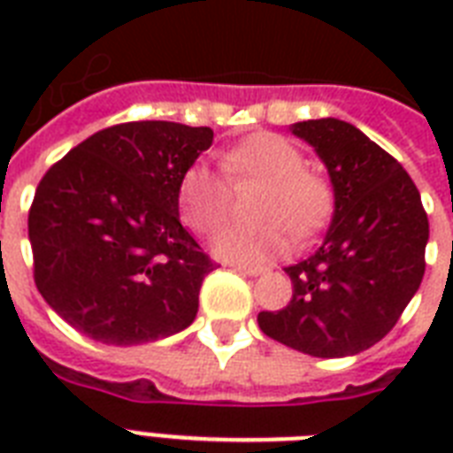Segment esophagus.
<instances>
[{
    "label": "esophagus",
    "instance_id": "34e87169",
    "mask_svg": "<svg viewBox=\"0 0 453 453\" xmlns=\"http://www.w3.org/2000/svg\"><path fill=\"white\" fill-rule=\"evenodd\" d=\"M230 268H233L234 273H240V275H249V277H258L265 273V268H261V265H242V263H233Z\"/></svg>",
    "mask_w": 453,
    "mask_h": 453
}]
</instances>
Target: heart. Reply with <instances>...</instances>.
Here are the masks:
<instances>
[{"instance_id":"b5f03b06","label":"heart","mask_w":453,"mask_h":453,"mask_svg":"<svg viewBox=\"0 0 453 453\" xmlns=\"http://www.w3.org/2000/svg\"><path fill=\"white\" fill-rule=\"evenodd\" d=\"M223 166L234 180H258L254 226H223L211 249L226 261L261 263L287 251L291 230L310 237L329 220L334 192L322 176L305 169L296 145L277 134H254L223 155ZM178 209L192 230L209 233L227 209V185L206 164H192L178 183Z\"/></svg>"}]
</instances>
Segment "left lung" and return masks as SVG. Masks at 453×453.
I'll return each mask as SVG.
<instances>
[{"label":"left lung","instance_id":"obj_1","mask_svg":"<svg viewBox=\"0 0 453 453\" xmlns=\"http://www.w3.org/2000/svg\"><path fill=\"white\" fill-rule=\"evenodd\" d=\"M312 145L334 188L315 254L284 268L287 308L258 312L265 336L312 357H348L393 329L426 273L428 216L414 180L357 127L324 117L289 127Z\"/></svg>","mask_w":453,"mask_h":453}]
</instances>
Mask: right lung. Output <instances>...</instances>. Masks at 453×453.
I'll use <instances>...</instances> for the list:
<instances>
[{
    "label": "right lung",
    "mask_w": 453,
    "mask_h": 453,
    "mask_svg": "<svg viewBox=\"0 0 453 453\" xmlns=\"http://www.w3.org/2000/svg\"><path fill=\"white\" fill-rule=\"evenodd\" d=\"M211 143L209 127L117 124L46 171L27 216L35 284L70 326L127 348L195 322L216 265L180 226L178 183Z\"/></svg>",
    "instance_id": "obj_1"
}]
</instances>
